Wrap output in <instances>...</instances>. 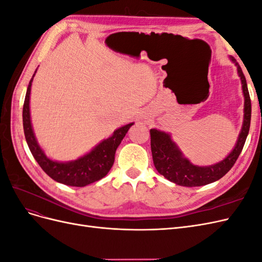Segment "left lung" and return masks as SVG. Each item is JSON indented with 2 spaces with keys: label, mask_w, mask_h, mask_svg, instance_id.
Segmentation results:
<instances>
[{
  "label": "left lung",
  "mask_w": 262,
  "mask_h": 262,
  "mask_svg": "<svg viewBox=\"0 0 262 262\" xmlns=\"http://www.w3.org/2000/svg\"><path fill=\"white\" fill-rule=\"evenodd\" d=\"M231 60L237 67V72L241 77L243 93L245 97L244 104V122L238 140L233 150L223 161L211 166H196L189 162V160L182 155L175 142H172L168 133L163 131L150 129V149L155 168L166 179L176 185L184 187H199L211 184L223 177L236 163L237 158L242 153V149L247 139L250 119H251V101L247 87L246 77L236 60L231 57Z\"/></svg>",
  "instance_id": "obj_1"
}]
</instances>
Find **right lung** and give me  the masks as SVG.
Wrapping results in <instances>:
<instances>
[{
  "label": "right lung",
  "mask_w": 262,
  "mask_h": 262,
  "mask_svg": "<svg viewBox=\"0 0 262 262\" xmlns=\"http://www.w3.org/2000/svg\"><path fill=\"white\" fill-rule=\"evenodd\" d=\"M34 76L35 74L31 77L28 84L25 101H24L23 125L28 147L39 166L53 180L67 186L85 187L104 178L110 168L113 167L117 147L121 143L122 139L125 137L126 132H128L133 122L117 129L112 137L100 142L90 153L77 158V160L67 163L54 162L47 157L43 150L38 145V142L33 131V126H31L29 97L31 82H33Z\"/></svg>",
  "instance_id": "1"
}]
</instances>
